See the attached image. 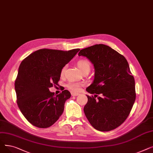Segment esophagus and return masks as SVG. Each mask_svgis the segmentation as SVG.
<instances>
[{
	"instance_id": "1",
	"label": "esophagus",
	"mask_w": 153,
	"mask_h": 153,
	"mask_svg": "<svg viewBox=\"0 0 153 153\" xmlns=\"http://www.w3.org/2000/svg\"><path fill=\"white\" fill-rule=\"evenodd\" d=\"M72 96H77L79 95V94H76V93H72L71 94Z\"/></svg>"
}]
</instances>
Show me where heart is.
I'll return each instance as SVG.
<instances>
[{"mask_svg":"<svg viewBox=\"0 0 153 153\" xmlns=\"http://www.w3.org/2000/svg\"><path fill=\"white\" fill-rule=\"evenodd\" d=\"M77 66L81 72H83L85 71H89L91 69V63L87 59H81L77 61ZM66 66H64L61 71V76H63L64 72L66 71ZM68 87L69 89L74 92H77L80 91L81 89V84L79 83H76V82H70L68 84Z\"/></svg>","mask_w":153,"mask_h":153,"instance_id":"heart-1","label":"heart"}]
</instances>
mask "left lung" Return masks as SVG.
<instances>
[{
	"label": "left lung",
	"mask_w": 153,
	"mask_h": 153,
	"mask_svg": "<svg viewBox=\"0 0 153 153\" xmlns=\"http://www.w3.org/2000/svg\"><path fill=\"white\" fill-rule=\"evenodd\" d=\"M78 55L89 59L95 70L94 81L86 89L94 96L86 95L85 117L96 130H114L125 121L135 101V82L129 64L123 55L103 44L84 48Z\"/></svg>",
	"instance_id": "left-lung-1"
}]
</instances>
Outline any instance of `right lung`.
<instances>
[{
  "label": "right lung",
  "instance_id": "add662e5",
  "mask_svg": "<svg viewBox=\"0 0 153 153\" xmlns=\"http://www.w3.org/2000/svg\"><path fill=\"white\" fill-rule=\"evenodd\" d=\"M79 50L42 49L22 61L15 89L18 106L31 124L42 128L50 127L62 115L71 93L64 90L54 96L49 89L58 85L62 68Z\"/></svg>",
  "mask_w": 153,
  "mask_h": 153
}]
</instances>
